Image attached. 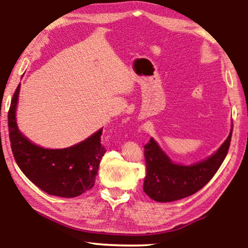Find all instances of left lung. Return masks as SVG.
I'll use <instances>...</instances> for the list:
<instances>
[{"label": "left lung", "mask_w": 248, "mask_h": 248, "mask_svg": "<svg viewBox=\"0 0 248 248\" xmlns=\"http://www.w3.org/2000/svg\"><path fill=\"white\" fill-rule=\"evenodd\" d=\"M232 128L229 137L215 153L207 158L184 165L175 163L153 138L144 145L146 176L143 190L151 199L170 202L194 195L207 185L228 154Z\"/></svg>", "instance_id": "1"}]
</instances>
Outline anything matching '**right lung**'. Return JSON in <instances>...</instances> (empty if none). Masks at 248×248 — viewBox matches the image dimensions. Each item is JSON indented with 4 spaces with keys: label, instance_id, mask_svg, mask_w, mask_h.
I'll list each match as a JSON object with an SVG mask.
<instances>
[{
    "label": "right lung",
    "instance_id": "obj_1",
    "mask_svg": "<svg viewBox=\"0 0 248 248\" xmlns=\"http://www.w3.org/2000/svg\"><path fill=\"white\" fill-rule=\"evenodd\" d=\"M20 83L8 111L11 148L20 170L49 195L73 198L93 188L100 159L106 150L100 144L103 128L87 139L64 149H46L27 139L16 121Z\"/></svg>",
    "mask_w": 248,
    "mask_h": 248
}]
</instances>
